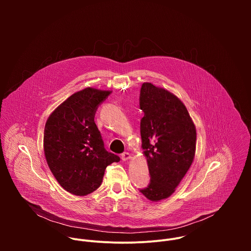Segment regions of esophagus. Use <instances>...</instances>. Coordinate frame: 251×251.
<instances>
[{
  "label": "esophagus",
  "mask_w": 251,
  "mask_h": 251,
  "mask_svg": "<svg viewBox=\"0 0 251 251\" xmlns=\"http://www.w3.org/2000/svg\"><path fill=\"white\" fill-rule=\"evenodd\" d=\"M121 158L123 161H128L131 159V154L128 153V152H124L122 155H121Z\"/></svg>",
  "instance_id": "1"
}]
</instances>
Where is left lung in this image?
Here are the masks:
<instances>
[{"instance_id": "1", "label": "left lung", "mask_w": 251, "mask_h": 251, "mask_svg": "<svg viewBox=\"0 0 251 251\" xmlns=\"http://www.w3.org/2000/svg\"><path fill=\"white\" fill-rule=\"evenodd\" d=\"M140 108L142 149L151 182L140 190L149 201L171 197L189 171L196 154V126L185 104L169 90L143 83Z\"/></svg>"}]
</instances>
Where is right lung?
I'll return each instance as SVG.
<instances>
[{"label":"right lung","mask_w":251,"mask_h":251,"mask_svg":"<svg viewBox=\"0 0 251 251\" xmlns=\"http://www.w3.org/2000/svg\"><path fill=\"white\" fill-rule=\"evenodd\" d=\"M111 92L92 87L79 90L58 105L47 120V163L58 184L75 196H86L98 189L106 167L120 161L105 150L94 122L98 105Z\"/></svg>","instance_id":"right-lung-1"}]
</instances>
